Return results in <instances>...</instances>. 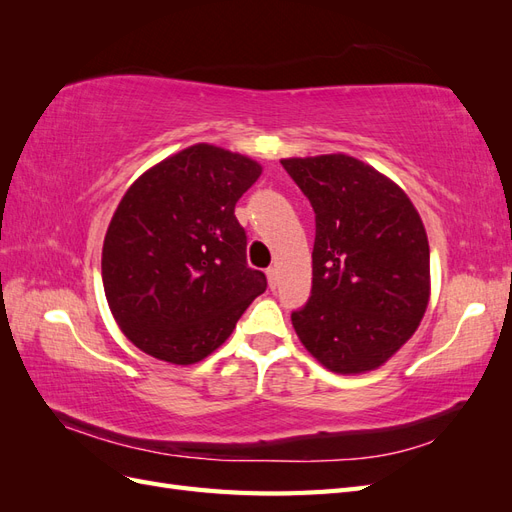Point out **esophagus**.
I'll return each instance as SVG.
<instances>
[{
    "instance_id": "34e87169",
    "label": "esophagus",
    "mask_w": 512,
    "mask_h": 512,
    "mask_svg": "<svg viewBox=\"0 0 512 512\" xmlns=\"http://www.w3.org/2000/svg\"><path fill=\"white\" fill-rule=\"evenodd\" d=\"M267 280H269V286H271V288L277 286V269H275V267H269V269H267Z\"/></svg>"
}]
</instances>
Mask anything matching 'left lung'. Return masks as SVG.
<instances>
[{"mask_svg": "<svg viewBox=\"0 0 512 512\" xmlns=\"http://www.w3.org/2000/svg\"><path fill=\"white\" fill-rule=\"evenodd\" d=\"M316 213L312 294L290 314L303 346L335 374L380 367L429 301V243L410 198L344 153L282 160Z\"/></svg>", "mask_w": 512, "mask_h": 512, "instance_id": "1", "label": "left lung"}]
</instances>
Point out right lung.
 Segmentation results:
<instances>
[{"mask_svg":"<svg viewBox=\"0 0 512 512\" xmlns=\"http://www.w3.org/2000/svg\"><path fill=\"white\" fill-rule=\"evenodd\" d=\"M262 168L239 153L194 145L136 179L108 226L102 282L130 342L190 365L226 342L267 277L247 265L237 200Z\"/></svg>","mask_w":512,"mask_h":512,"instance_id":"add662e5","label":"right lung"}]
</instances>
